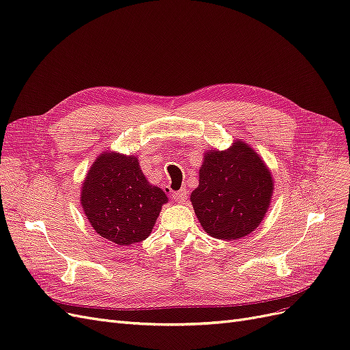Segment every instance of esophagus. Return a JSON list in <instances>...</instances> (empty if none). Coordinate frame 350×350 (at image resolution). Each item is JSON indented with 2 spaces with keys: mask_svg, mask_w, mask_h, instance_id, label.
<instances>
[{
  "mask_svg": "<svg viewBox=\"0 0 350 350\" xmlns=\"http://www.w3.org/2000/svg\"><path fill=\"white\" fill-rule=\"evenodd\" d=\"M172 198L176 201V203H185V201H187V189L183 188V189H179V191H175L172 194Z\"/></svg>",
  "mask_w": 350,
  "mask_h": 350,
  "instance_id": "obj_1",
  "label": "esophagus"
}]
</instances>
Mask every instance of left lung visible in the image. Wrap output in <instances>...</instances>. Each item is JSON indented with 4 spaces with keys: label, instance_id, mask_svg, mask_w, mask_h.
Segmentation results:
<instances>
[{
    "label": "left lung",
    "instance_id": "1",
    "mask_svg": "<svg viewBox=\"0 0 350 350\" xmlns=\"http://www.w3.org/2000/svg\"><path fill=\"white\" fill-rule=\"evenodd\" d=\"M274 183L261 156L245 142L208 150L191 193L196 216L210 237L234 241L256 230L266 216Z\"/></svg>",
    "mask_w": 350,
    "mask_h": 350
}]
</instances>
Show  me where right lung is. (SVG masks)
<instances>
[{"instance_id":"obj_1","label":"right lung","mask_w":350,"mask_h":350,"mask_svg":"<svg viewBox=\"0 0 350 350\" xmlns=\"http://www.w3.org/2000/svg\"><path fill=\"white\" fill-rule=\"evenodd\" d=\"M139 157L102 152L83 179L80 203L98 235L118 245H131L152 234L162 206L163 189L152 185Z\"/></svg>"}]
</instances>
